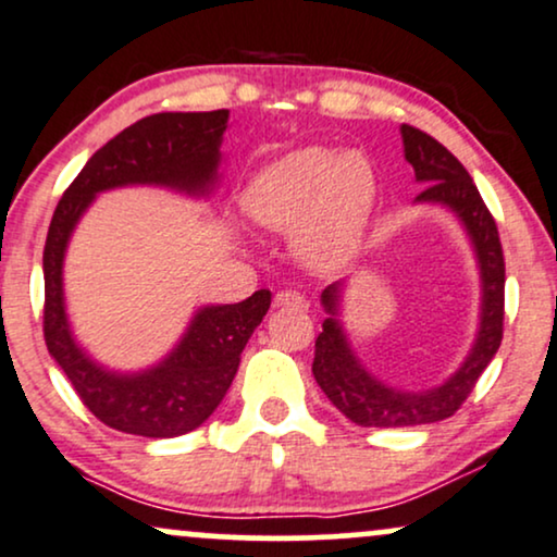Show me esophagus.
I'll return each mask as SVG.
<instances>
[{
  "mask_svg": "<svg viewBox=\"0 0 557 557\" xmlns=\"http://www.w3.org/2000/svg\"><path fill=\"white\" fill-rule=\"evenodd\" d=\"M274 308H290V311H306L308 304L298 290H280L274 296Z\"/></svg>",
  "mask_w": 557,
  "mask_h": 557,
  "instance_id": "esophagus-1",
  "label": "esophagus"
}]
</instances>
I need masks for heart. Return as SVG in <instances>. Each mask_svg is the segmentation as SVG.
Wrapping results in <instances>:
<instances>
[{"mask_svg": "<svg viewBox=\"0 0 557 557\" xmlns=\"http://www.w3.org/2000/svg\"><path fill=\"white\" fill-rule=\"evenodd\" d=\"M376 199V176L360 152L306 147L274 160L246 186L244 212L267 231L293 233L311 270H334L358 251Z\"/></svg>", "mask_w": 557, "mask_h": 557, "instance_id": "b5f03b06", "label": "heart"}]
</instances>
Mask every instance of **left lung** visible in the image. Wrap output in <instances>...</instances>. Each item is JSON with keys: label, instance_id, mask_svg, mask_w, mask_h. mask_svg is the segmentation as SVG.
Masks as SVG:
<instances>
[{"label": "left lung", "instance_id": "8db88e82", "mask_svg": "<svg viewBox=\"0 0 557 557\" xmlns=\"http://www.w3.org/2000/svg\"><path fill=\"white\" fill-rule=\"evenodd\" d=\"M401 139H405V158L414 169V178L425 181L418 202L451 207L470 233L482 274V321L470 358L444 386L431 388V392H397L373 379L358 363L347 345L343 326L334 319L339 304V283L326 287L321 293V304L332 317L324 319V330L317 337L311 371L332 405L355 425L363 428L425 425L451 418L470 397L504 339L506 261L495 218L482 202L478 186L465 165L438 139L410 124H401Z\"/></svg>", "mask_w": 557, "mask_h": 557}]
</instances>
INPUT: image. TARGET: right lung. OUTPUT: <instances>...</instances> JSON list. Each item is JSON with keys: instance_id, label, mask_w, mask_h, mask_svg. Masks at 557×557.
I'll return each instance as SVG.
<instances>
[{"instance_id": "add662e5", "label": "right lung", "mask_w": 557, "mask_h": 557, "mask_svg": "<svg viewBox=\"0 0 557 557\" xmlns=\"http://www.w3.org/2000/svg\"><path fill=\"white\" fill-rule=\"evenodd\" d=\"M227 111L152 113L126 126L85 163L53 210L44 246V339L83 405L113 431L173 438L205 423L236 376L240 352L272 304L270 290L231 306H207L158 368L122 376L92 363L72 339L62 296L66 240L98 191L160 184L207 194L220 163Z\"/></svg>"}]
</instances>
